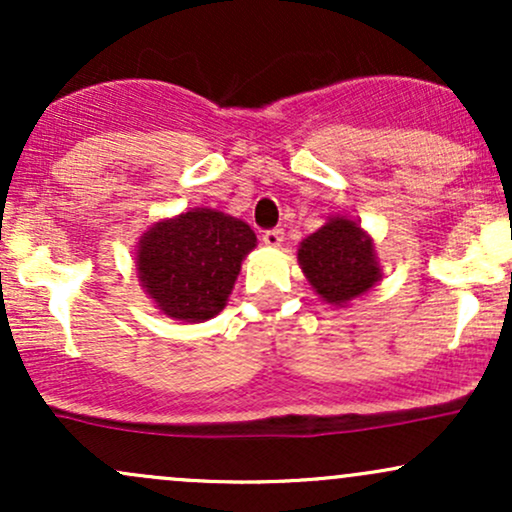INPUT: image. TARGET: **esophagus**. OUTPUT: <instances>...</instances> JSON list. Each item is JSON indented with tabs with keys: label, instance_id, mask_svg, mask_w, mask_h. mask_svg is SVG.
<instances>
[{
	"label": "esophagus",
	"instance_id": "esophagus-1",
	"mask_svg": "<svg viewBox=\"0 0 512 512\" xmlns=\"http://www.w3.org/2000/svg\"><path fill=\"white\" fill-rule=\"evenodd\" d=\"M262 240H264V245H269V248H279V245L284 243V231H281V228H272V231H264L262 233Z\"/></svg>",
	"mask_w": 512,
	"mask_h": 512
}]
</instances>
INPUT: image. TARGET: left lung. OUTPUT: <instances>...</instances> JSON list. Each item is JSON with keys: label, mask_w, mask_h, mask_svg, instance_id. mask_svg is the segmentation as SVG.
Segmentation results:
<instances>
[{"label": "left lung", "mask_w": 512, "mask_h": 512, "mask_svg": "<svg viewBox=\"0 0 512 512\" xmlns=\"http://www.w3.org/2000/svg\"><path fill=\"white\" fill-rule=\"evenodd\" d=\"M298 264L313 291L334 308H346L383 279L375 240L349 216H327L298 245Z\"/></svg>", "instance_id": "left-lung-1"}]
</instances>
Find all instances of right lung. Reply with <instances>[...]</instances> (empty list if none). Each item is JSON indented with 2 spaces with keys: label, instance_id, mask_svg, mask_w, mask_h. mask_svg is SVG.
<instances>
[{
  "label": "right lung",
  "instance_id": "add662e5",
  "mask_svg": "<svg viewBox=\"0 0 512 512\" xmlns=\"http://www.w3.org/2000/svg\"><path fill=\"white\" fill-rule=\"evenodd\" d=\"M257 236L243 219L195 207L158 219L139 236V286L170 320L207 322L226 308Z\"/></svg>",
  "mask_w": 512,
  "mask_h": 512
}]
</instances>
